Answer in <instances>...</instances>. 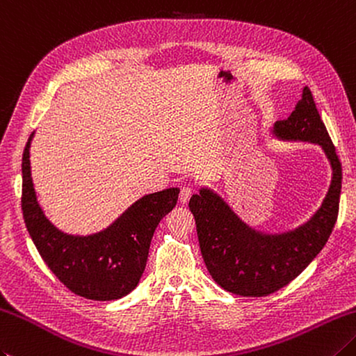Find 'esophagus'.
Here are the masks:
<instances>
[{"label":"esophagus","instance_id":"esophagus-1","mask_svg":"<svg viewBox=\"0 0 356 356\" xmlns=\"http://www.w3.org/2000/svg\"><path fill=\"white\" fill-rule=\"evenodd\" d=\"M194 194V190L191 186H184L182 190H180V194H179V199H180V202H182V204H186L188 200L191 199V196Z\"/></svg>","mask_w":356,"mask_h":356}]
</instances>
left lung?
I'll return each instance as SVG.
<instances>
[{
	"label": "left lung",
	"instance_id": "obj_1",
	"mask_svg": "<svg viewBox=\"0 0 356 356\" xmlns=\"http://www.w3.org/2000/svg\"><path fill=\"white\" fill-rule=\"evenodd\" d=\"M273 134L282 140L321 145L330 160L329 193L309 222L282 234H264L242 222L227 202L208 188L194 194L188 205L211 277L239 296H267L293 281L324 248L338 219L343 168L309 88H304L290 117L275 123Z\"/></svg>",
	"mask_w": 356,
	"mask_h": 356
}]
</instances>
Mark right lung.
<instances>
[{
    "label": "right lung",
    "mask_w": 356,
    "mask_h": 356,
    "mask_svg": "<svg viewBox=\"0 0 356 356\" xmlns=\"http://www.w3.org/2000/svg\"><path fill=\"white\" fill-rule=\"evenodd\" d=\"M23 152L21 210L27 232L46 266L72 293L94 301H113L137 287L159 222L177 204L179 188L146 194L113 225L90 236H72L54 227L33 190L29 148Z\"/></svg>",
    "instance_id": "right-lung-1"
}]
</instances>
